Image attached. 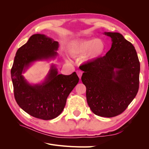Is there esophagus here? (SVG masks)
Segmentation results:
<instances>
[{
	"label": "esophagus",
	"instance_id": "esophagus-1",
	"mask_svg": "<svg viewBox=\"0 0 149 149\" xmlns=\"http://www.w3.org/2000/svg\"><path fill=\"white\" fill-rule=\"evenodd\" d=\"M76 73H77L78 77L79 78V79L81 78V76H82V74H83V72L81 71L80 70H78L77 71H76Z\"/></svg>",
	"mask_w": 149,
	"mask_h": 149
}]
</instances>
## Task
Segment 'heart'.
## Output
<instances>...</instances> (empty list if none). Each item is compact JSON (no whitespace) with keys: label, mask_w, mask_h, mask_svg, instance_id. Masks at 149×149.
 <instances>
[{"label":"heart","mask_w":149,"mask_h":149,"mask_svg":"<svg viewBox=\"0 0 149 149\" xmlns=\"http://www.w3.org/2000/svg\"><path fill=\"white\" fill-rule=\"evenodd\" d=\"M106 49L105 42L101 38H88L71 43L68 50L73 56L85 55L86 61L96 60L101 57Z\"/></svg>","instance_id":"heart-1"}]
</instances>
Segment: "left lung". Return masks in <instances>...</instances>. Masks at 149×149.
Masks as SVG:
<instances>
[{"label": "left lung", "mask_w": 149, "mask_h": 149, "mask_svg": "<svg viewBox=\"0 0 149 149\" xmlns=\"http://www.w3.org/2000/svg\"><path fill=\"white\" fill-rule=\"evenodd\" d=\"M112 40L105 56L83 65L81 81L94 114L112 118L123 112L137 95L140 63L133 45L119 33L104 32Z\"/></svg>", "instance_id": "8db88e82"}]
</instances>
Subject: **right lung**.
<instances>
[{
    "label": "right lung",
    "mask_w": 149,
    "mask_h": 149,
    "mask_svg": "<svg viewBox=\"0 0 149 149\" xmlns=\"http://www.w3.org/2000/svg\"><path fill=\"white\" fill-rule=\"evenodd\" d=\"M59 44L43 34L31 35L18 49L11 69V78L17 103L34 118L50 120L63 111L68 96L79 81L75 72L70 75L58 74L52 65L42 83L31 84L23 76L26 69L37 61L55 58Z\"/></svg>",
    "instance_id": "1"
}]
</instances>
